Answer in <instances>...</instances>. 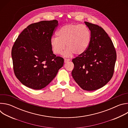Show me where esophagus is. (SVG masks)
I'll return each instance as SVG.
<instances>
[{
	"instance_id": "obj_1",
	"label": "esophagus",
	"mask_w": 128,
	"mask_h": 128,
	"mask_svg": "<svg viewBox=\"0 0 128 128\" xmlns=\"http://www.w3.org/2000/svg\"><path fill=\"white\" fill-rule=\"evenodd\" d=\"M70 60L69 59H67V58H65L64 59V62L65 63H67V62H68V61H69Z\"/></svg>"
}]
</instances>
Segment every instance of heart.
Instances as JSON below:
<instances>
[{
	"instance_id": "obj_1",
	"label": "heart",
	"mask_w": 128,
	"mask_h": 128,
	"mask_svg": "<svg viewBox=\"0 0 128 128\" xmlns=\"http://www.w3.org/2000/svg\"><path fill=\"white\" fill-rule=\"evenodd\" d=\"M57 38H52L50 44L53 52L61 54L65 44L67 48L64 54L70 56L74 53L76 55L84 54L89 46L91 33L89 28L84 24H69L62 26L57 32Z\"/></svg>"
}]
</instances>
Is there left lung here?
Masks as SVG:
<instances>
[{"label":"left lung","mask_w":128,"mask_h":128,"mask_svg":"<svg viewBox=\"0 0 128 128\" xmlns=\"http://www.w3.org/2000/svg\"><path fill=\"white\" fill-rule=\"evenodd\" d=\"M91 33L86 50L72 59V76L84 90L91 91L104 86L114 73L116 53L107 33L100 26L84 22Z\"/></svg>","instance_id":"obj_1"}]
</instances>
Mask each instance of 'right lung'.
I'll use <instances>...</instances> for the list:
<instances>
[{"instance_id": "right-lung-1", "label": "right lung", "mask_w": 128, "mask_h": 128, "mask_svg": "<svg viewBox=\"0 0 128 128\" xmlns=\"http://www.w3.org/2000/svg\"><path fill=\"white\" fill-rule=\"evenodd\" d=\"M58 21L29 25L18 36L12 50L14 74L25 86L40 90L55 78L64 59L53 54L50 40Z\"/></svg>"}]
</instances>
